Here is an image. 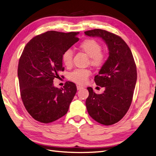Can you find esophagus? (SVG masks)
Masks as SVG:
<instances>
[{
    "label": "esophagus",
    "mask_w": 156,
    "mask_h": 156,
    "mask_svg": "<svg viewBox=\"0 0 156 156\" xmlns=\"http://www.w3.org/2000/svg\"><path fill=\"white\" fill-rule=\"evenodd\" d=\"M83 88V87H81V86H77V89L78 90H81V89H82Z\"/></svg>",
    "instance_id": "34e87169"
}]
</instances>
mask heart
<instances>
[{
  "label": "heart",
  "instance_id": "1",
  "mask_svg": "<svg viewBox=\"0 0 156 156\" xmlns=\"http://www.w3.org/2000/svg\"><path fill=\"white\" fill-rule=\"evenodd\" d=\"M79 49L84 52L90 57V63L94 67H100L104 64L105 57L101 53V45L97 41L93 39L83 40L79 46ZM73 52L71 49H66L62 54V61L66 66L69 67L72 64ZM90 75V71L88 69H78L70 73L69 79L73 82L83 84L87 81Z\"/></svg>",
  "mask_w": 156,
  "mask_h": 156
}]
</instances>
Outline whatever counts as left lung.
Wrapping results in <instances>:
<instances>
[{"mask_svg":"<svg viewBox=\"0 0 156 156\" xmlns=\"http://www.w3.org/2000/svg\"><path fill=\"white\" fill-rule=\"evenodd\" d=\"M90 37H99L108 47V57L94 81L105 87L96 94L88 87L86 106L89 115L100 124L109 126L120 121L128 111L136 81V68L129 48L121 37L101 29L84 32Z\"/></svg>","mask_w":156,"mask_h":156,"instance_id":"8db88e82","label":"left lung"}]
</instances>
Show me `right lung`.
<instances>
[{"mask_svg": "<svg viewBox=\"0 0 156 156\" xmlns=\"http://www.w3.org/2000/svg\"><path fill=\"white\" fill-rule=\"evenodd\" d=\"M79 32L48 31L31 39L19 61L21 97L30 116L41 123L53 122L66 114L77 87L66 82L54 87L53 79L64 71L62 54L79 41Z\"/></svg>", "mask_w": 156, "mask_h": 156, "instance_id": "right-lung-1", "label": "right lung"}]
</instances>
